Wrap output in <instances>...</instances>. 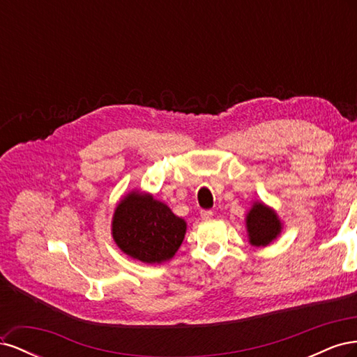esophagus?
<instances>
[{
	"mask_svg": "<svg viewBox=\"0 0 357 357\" xmlns=\"http://www.w3.org/2000/svg\"><path fill=\"white\" fill-rule=\"evenodd\" d=\"M213 218V211L211 210H202L201 211V219L202 220H210Z\"/></svg>",
	"mask_w": 357,
	"mask_h": 357,
	"instance_id": "34e87169",
	"label": "esophagus"
}]
</instances>
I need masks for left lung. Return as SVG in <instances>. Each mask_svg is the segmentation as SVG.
<instances>
[{
    "mask_svg": "<svg viewBox=\"0 0 357 357\" xmlns=\"http://www.w3.org/2000/svg\"><path fill=\"white\" fill-rule=\"evenodd\" d=\"M245 229L250 245L266 247L282 234L283 222L274 208L262 201H255L245 214Z\"/></svg>",
    "mask_w": 357,
    "mask_h": 357,
    "instance_id": "left-lung-1",
    "label": "left lung"
}]
</instances>
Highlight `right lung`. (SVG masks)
Segmentation results:
<instances>
[{
	"label": "right lung",
	"mask_w": 357,
	"mask_h": 357,
	"mask_svg": "<svg viewBox=\"0 0 357 357\" xmlns=\"http://www.w3.org/2000/svg\"><path fill=\"white\" fill-rule=\"evenodd\" d=\"M188 223L152 193L131 190L117 202L112 219L116 245L134 261L162 264L174 257Z\"/></svg>",
	"instance_id": "right-lung-1"
}]
</instances>
